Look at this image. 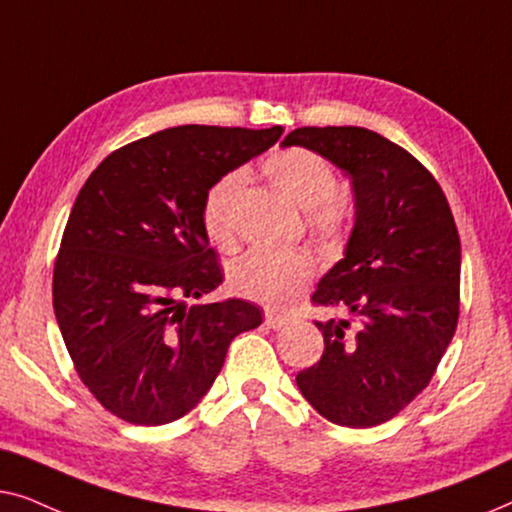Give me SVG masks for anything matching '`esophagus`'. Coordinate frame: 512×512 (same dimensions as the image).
I'll return each mask as SVG.
<instances>
[{
	"mask_svg": "<svg viewBox=\"0 0 512 512\" xmlns=\"http://www.w3.org/2000/svg\"><path fill=\"white\" fill-rule=\"evenodd\" d=\"M265 324H268V328H275V331H279V328L286 324V317L268 310V312H265Z\"/></svg>",
	"mask_w": 512,
	"mask_h": 512,
	"instance_id": "obj_1",
	"label": "esophagus"
}]
</instances>
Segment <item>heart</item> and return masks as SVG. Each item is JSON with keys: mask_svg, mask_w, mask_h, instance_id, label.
I'll return each mask as SVG.
<instances>
[{"mask_svg": "<svg viewBox=\"0 0 512 512\" xmlns=\"http://www.w3.org/2000/svg\"><path fill=\"white\" fill-rule=\"evenodd\" d=\"M272 184L307 212L310 228L324 240L338 237L347 226V205L338 198L340 181L335 167L310 149H279L263 163ZM244 184V172L219 177L202 195L200 221L205 235L221 249L233 247V205ZM314 261L305 251L251 249L230 268V284L244 298L270 307H286L310 284Z\"/></svg>", "mask_w": 512, "mask_h": 512, "instance_id": "heart-1", "label": "heart"}]
</instances>
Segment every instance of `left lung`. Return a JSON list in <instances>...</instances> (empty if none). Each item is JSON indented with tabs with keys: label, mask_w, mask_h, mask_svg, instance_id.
<instances>
[{
	"label": "left lung",
	"mask_w": 512,
	"mask_h": 512,
	"mask_svg": "<svg viewBox=\"0 0 512 512\" xmlns=\"http://www.w3.org/2000/svg\"><path fill=\"white\" fill-rule=\"evenodd\" d=\"M282 146H305L352 181L345 258L312 296L349 317L314 321L324 354L296 382L328 422L368 429L422 394L457 331V223L433 174L373 130L298 128Z\"/></svg>",
	"instance_id": "left-lung-1"
}]
</instances>
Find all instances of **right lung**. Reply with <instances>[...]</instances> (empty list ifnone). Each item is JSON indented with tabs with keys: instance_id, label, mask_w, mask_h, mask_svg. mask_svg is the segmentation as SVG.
Wrapping results in <instances>:
<instances>
[{
	"instance_id": "1",
	"label": "right lung",
	"mask_w": 512,
	"mask_h": 512,
	"mask_svg": "<svg viewBox=\"0 0 512 512\" xmlns=\"http://www.w3.org/2000/svg\"><path fill=\"white\" fill-rule=\"evenodd\" d=\"M284 128L179 125L109 153L76 195L53 270V310L76 373L109 412L170 424L202 401L261 307L186 305L223 282L202 195Z\"/></svg>"
}]
</instances>
